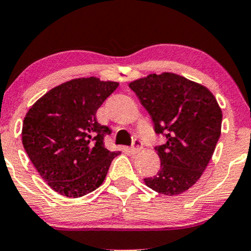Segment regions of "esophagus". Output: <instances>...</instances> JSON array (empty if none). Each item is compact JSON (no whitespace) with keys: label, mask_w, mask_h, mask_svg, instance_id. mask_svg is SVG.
Wrapping results in <instances>:
<instances>
[{"label":"esophagus","mask_w":251,"mask_h":251,"mask_svg":"<svg viewBox=\"0 0 251 251\" xmlns=\"http://www.w3.org/2000/svg\"><path fill=\"white\" fill-rule=\"evenodd\" d=\"M142 148H143V142L137 138V139L133 140V145L131 146V152L132 153H137V152Z\"/></svg>","instance_id":"obj_1"}]
</instances>
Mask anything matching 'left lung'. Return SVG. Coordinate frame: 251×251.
<instances>
[{
	"mask_svg": "<svg viewBox=\"0 0 251 251\" xmlns=\"http://www.w3.org/2000/svg\"><path fill=\"white\" fill-rule=\"evenodd\" d=\"M129 88L151 116L155 134L165 138L154 148L159 171L144 178L146 185L166 196L186 191L201 178L220 139L217 100L204 86L174 73L151 74Z\"/></svg>",
	"mask_w": 251,
	"mask_h": 251,
	"instance_id": "obj_1",
	"label": "left lung"
}]
</instances>
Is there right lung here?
Listing matches in <instances>:
<instances>
[{"instance_id":"right-lung-1","label":"right lung","mask_w":251,"mask_h":251,"mask_svg":"<svg viewBox=\"0 0 251 251\" xmlns=\"http://www.w3.org/2000/svg\"><path fill=\"white\" fill-rule=\"evenodd\" d=\"M118 82L82 77L62 83L40 98L25 114L22 144L42 179L66 197H81L101 185L120 152L105 148L108 126L97 111Z\"/></svg>"}]
</instances>
